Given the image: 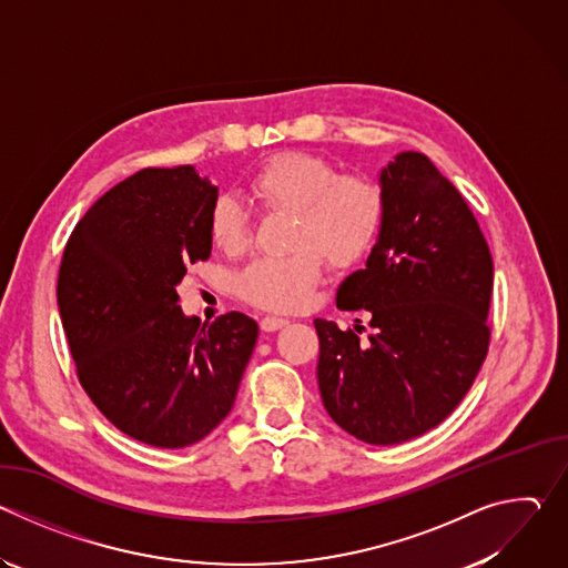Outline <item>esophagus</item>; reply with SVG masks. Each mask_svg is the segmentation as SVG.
<instances>
[{"instance_id":"obj_1","label":"esophagus","mask_w":568,"mask_h":568,"mask_svg":"<svg viewBox=\"0 0 568 568\" xmlns=\"http://www.w3.org/2000/svg\"><path fill=\"white\" fill-rule=\"evenodd\" d=\"M287 318H281V316H265V318H261V328L265 331V333H276V331H281V328H285L287 326Z\"/></svg>"}]
</instances>
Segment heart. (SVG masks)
<instances>
[{
  "label": "heart",
  "mask_w": 568,
  "mask_h": 568,
  "mask_svg": "<svg viewBox=\"0 0 568 568\" xmlns=\"http://www.w3.org/2000/svg\"><path fill=\"white\" fill-rule=\"evenodd\" d=\"M250 191L267 213L292 215L285 258L252 263L235 281L247 303L272 312H296L312 298L321 278V257L331 270L362 263L382 233L384 189L368 175L339 173L333 159L285 150L265 159L250 180ZM209 235L226 256L252 247V217L235 197L222 195L209 213Z\"/></svg>",
  "instance_id": "b5f03b06"
}]
</instances>
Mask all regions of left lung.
<instances>
[{
  "label": "left lung",
  "instance_id": "8db88e82",
  "mask_svg": "<svg viewBox=\"0 0 568 568\" xmlns=\"http://www.w3.org/2000/svg\"><path fill=\"white\" fill-rule=\"evenodd\" d=\"M379 184L382 233L366 270L337 290V307L366 310L373 333L314 318L316 379L344 432L397 445L440 425L480 371L495 265L467 202L425 154L399 152Z\"/></svg>",
  "mask_w": 568,
  "mask_h": 568
}]
</instances>
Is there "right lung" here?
Here are the masks:
<instances>
[{
	"label": "right lung",
	"mask_w": 568,
	"mask_h": 568,
	"mask_svg": "<svg viewBox=\"0 0 568 568\" xmlns=\"http://www.w3.org/2000/svg\"><path fill=\"white\" fill-rule=\"evenodd\" d=\"M217 186L193 166L143 169L99 197L62 254L58 310L75 375L125 436L180 449L231 412L256 321L184 316L178 285L211 256Z\"/></svg>",
	"instance_id": "right-lung-1"
}]
</instances>
